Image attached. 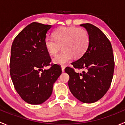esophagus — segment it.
Returning <instances> with one entry per match:
<instances>
[{
  "label": "esophagus",
  "mask_w": 125,
  "mask_h": 125,
  "mask_svg": "<svg viewBox=\"0 0 125 125\" xmlns=\"http://www.w3.org/2000/svg\"><path fill=\"white\" fill-rule=\"evenodd\" d=\"M62 68V72L65 71V65H62V66H61Z\"/></svg>",
  "instance_id": "1"
}]
</instances>
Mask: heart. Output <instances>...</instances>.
<instances>
[{
    "label": "heart",
    "mask_w": 125,
    "mask_h": 125,
    "mask_svg": "<svg viewBox=\"0 0 125 125\" xmlns=\"http://www.w3.org/2000/svg\"><path fill=\"white\" fill-rule=\"evenodd\" d=\"M53 37H46L44 44L49 54L54 55L62 47V51L53 59L54 63L63 65L72 57L80 58L89 47L90 38L88 31L83 28L61 27L55 30Z\"/></svg>",
    "instance_id": "obj_1"
}]
</instances>
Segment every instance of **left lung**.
I'll list each match as a JSON object with an SVG mask.
<instances>
[{
    "mask_svg": "<svg viewBox=\"0 0 125 125\" xmlns=\"http://www.w3.org/2000/svg\"><path fill=\"white\" fill-rule=\"evenodd\" d=\"M86 29L90 38L85 54L67 66L65 72L70 75L68 82L70 91L83 103H94L106 93L111 84L114 70V59L111 44L108 37L97 26L91 23L80 25ZM85 69L82 74L75 68Z\"/></svg>",
    "mask_w": 125,
    "mask_h": 125,
    "instance_id": "left-lung-1",
    "label": "left lung"
}]
</instances>
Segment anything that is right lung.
I'll return each mask as SVG.
<instances>
[{
	"instance_id": "obj_1",
	"label": "right lung",
	"mask_w": 125,
	"mask_h": 125,
	"mask_svg": "<svg viewBox=\"0 0 125 125\" xmlns=\"http://www.w3.org/2000/svg\"><path fill=\"white\" fill-rule=\"evenodd\" d=\"M51 27L31 23L17 34L11 46L10 73L14 86L24 101L31 104H41L49 99L62 74L60 65L50 63L44 44ZM47 66L50 69L42 70Z\"/></svg>"
}]
</instances>
